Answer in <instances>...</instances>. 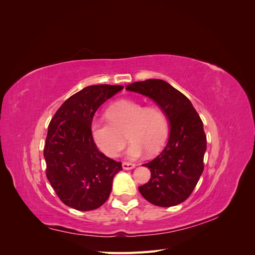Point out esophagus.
<instances>
[{
  "mask_svg": "<svg viewBox=\"0 0 255 255\" xmlns=\"http://www.w3.org/2000/svg\"><path fill=\"white\" fill-rule=\"evenodd\" d=\"M136 167L135 164H130V163H122V168L125 170H130V169H134Z\"/></svg>",
  "mask_w": 255,
  "mask_h": 255,
  "instance_id": "obj_1",
  "label": "esophagus"
}]
</instances>
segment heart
<instances>
[{"label":"heart","instance_id":"heart-1","mask_svg":"<svg viewBox=\"0 0 255 255\" xmlns=\"http://www.w3.org/2000/svg\"><path fill=\"white\" fill-rule=\"evenodd\" d=\"M110 121L96 119L91 123V136L105 155L116 157L125 148L128 134L129 158H138L144 151L153 155L165 144L168 137V119L157 106H145L132 100H121L106 112Z\"/></svg>","mask_w":255,"mask_h":255}]
</instances>
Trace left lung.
Here are the masks:
<instances>
[{"label":"left lung","instance_id":"1","mask_svg":"<svg viewBox=\"0 0 255 255\" xmlns=\"http://www.w3.org/2000/svg\"><path fill=\"white\" fill-rule=\"evenodd\" d=\"M127 89L153 100L170 126L165 149L143 165L150 169V181L138 189L156 206L180 204L190 196L203 172L206 136L202 120L189 100L163 80L135 82Z\"/></svg>","mask_w":255,"mask_h":255}]
</instances>
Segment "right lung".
<instances>
[{
	"label": "right lung",
	"instance_id": "1",
	"mask_svg": "<svg viewBox=\"0 0 255 255\" xmlns=\"http://www.w3.org/2000/svg\"><path fill=\"white\" fill-rule=\"evenodd\" d=\"M117 85H92L69 98L52 118L43 156L47 177L61 202L92 211L109 199L121 163L99 151L91 136L98 109L122 90Z\"/></svg>",
	"mask_w": 255,
	"mask_h": 255
}]
</instances>
